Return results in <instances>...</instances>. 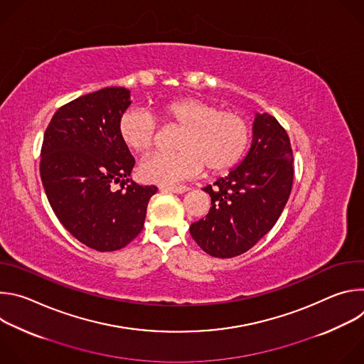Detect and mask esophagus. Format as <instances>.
I'll return each instance as SVG.
<instances>
[{
	"label": "esophagus",
	"mask_w": 364,
	"mask_h": 364,
	"mask_svg": "<svg viewBox=\"0 0 364 364\" xmlns=\"http://www.w3.org/2000/svg\"><path fill=\"white\" fill-rule=\"evenodd\" d=\"M161 190H166V191H171V193H186L188 191V187L187 186H166V187H161Z\"/></svg>",
	"instance_id": "34e87169"
}]
</instances>
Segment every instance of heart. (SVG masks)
Returning a JSON list of instances; mask_svg holds the SVG:
<instances>
[{"instance_id": "obj_1", "label": "heart", "mask_w": 364, "mask_h": 364, "mask_svg": "<svg viewBox=\"0 0 364 364\" xmlns=\"http://www.w3.org/2000/svg\"><path fill=\"white\" fill-rule=\"evenodd\" d=\"M164 127L180 128L173 154H154L139 164V176L161 186L197 176L204 166L210 173H223L245 154L250 127L247 121L207 99L187 96L161 103L155 109ZM122 144L132 152H148L157 139L155 119L139 109L125 111L118 122Z\"/></svg>"}]
</instances>
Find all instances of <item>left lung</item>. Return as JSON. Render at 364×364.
I'll list each match as a JSON object with an SVG mask.
<instances>
[{"mask_svg":"<svg viewBox=\"0 0 364 364\" xmlns=\"http://www.w3.org/2000/svg\"><path fill=\"white\" fill-rule=\"evenodd\" d=\"M292 161L285 128L269 114H256L245 160L228 177L203 188L212 207L190 226L196 243L215 257H235L255 246L274 228L288 201Z\"/></svg>","mask_w":364,"mask_h":364,"instance_id":"left-lung-1","label":"left lung"}]
</instances>
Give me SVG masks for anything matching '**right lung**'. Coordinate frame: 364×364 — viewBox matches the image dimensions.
I'll return each instance as SVG.
<instances>
[{"label": "right lung", "instance_id": "right-lung-1", "mask_svg": "<svg viewBox=\"0 0 364 364\" xmlns=\"http://www.w3.org/2000/svg\"><path fill=\"white\" fill-rule=\"evenodd\" d=\"M129 103L125 87L83 95L56 111L43 138L40 176L51 209L72 236L97 252L131 243L157 193L129 178L135 160L118 134Z\"/></svg>", "mask_w": 364, "mask_h": 364}]
</instances>
